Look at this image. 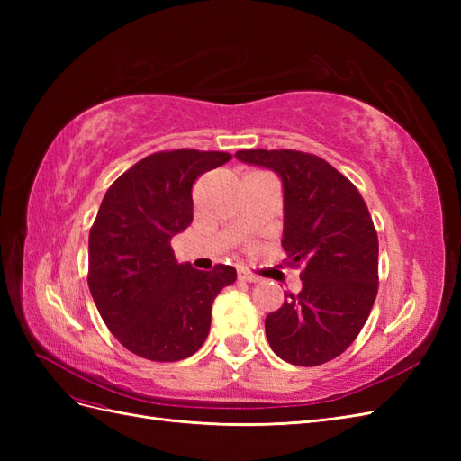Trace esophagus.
Wrapping results in <instances>:
<instances>
[{
	"mask_svg": "<svg viewBox=\"0 0 461 461\" xmlns=\"http://www.w3.org/2000/svg\"><path fill=\"white\" fill-rule=\"evenodd\" d=\"M239 278H240V281H246V283H259V276L254 275L252 271H248V269H240Z\"/></svg>",
	"mask_w": 461,
	"mask_h": 461,
	"instance_id": "obj_1",
	"label": "esophagus"
}]
</instances>
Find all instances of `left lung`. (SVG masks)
I'll return each mask as SVG.
<instances>
[{
  "label": "left lung",
  "instance_id": "left-lung-1",
  "mask_svg": "<svg viewBox=\"0 0 461 461\" xmlns=\"http://www.w3.org/2000/svg\"><path fill=\"white\" fill-rule=\"evenodd\" d=\"M236 158L283 180V248L302 265V290L265 317L273 352L313 367L340 356L379 290V239L359 190L330 163L296 149H240Z\"/></svg>",
  "mask_w": 461,
  "mask_h": 461
}]
</instances>
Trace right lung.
<instances>
[{"mask_svg":"<svg viewBox=\"0 0 461 461\" xmlns=\"http://www.w3.org/2000/svg\"><path fill=\"white\" fill-rule=\"evenodd\" d=\"M225 151H158L105 192L88 239V286L104 323L132 354L178 361L198 352L230 265L176 263L171 239L192 222V185L227 163Z\"/></svg>","mask_w":461,"mask_h":461,"instance_id":"obj_1","label":"right lung"}]
</instances>
